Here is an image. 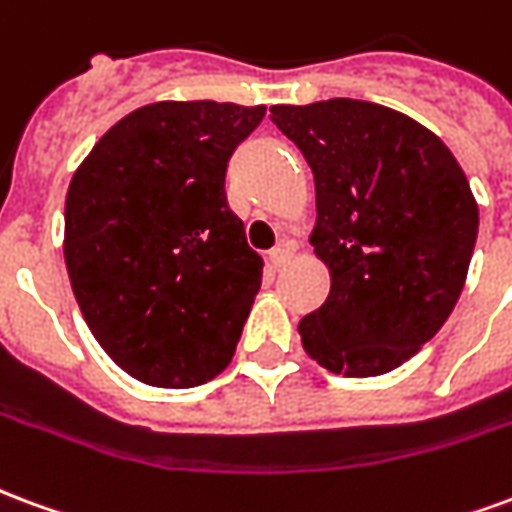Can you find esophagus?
<instances>
[{
    "label": "esophagus",
    "instance_id": "1",
    "mask_svg": "<svg viewBox=\"0 0 512 512\" xmlns=\"http://www.w3.org/2000/svg\"><path fill=\"white\" fill-rule=\"evenodd\" d=\"M294 256V248L289 245V242H281V245H275L270 251V261H272V267H283V264H289Z\"/></svg>",
    "mask_w": 512,
    "mask_h": 512
}]
</instances>
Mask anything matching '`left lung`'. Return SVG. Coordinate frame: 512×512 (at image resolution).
<instances>
[{
	"label": "left lung",
	"mask_w": 512,
	"mask_h": 512,
	"mask_svg": "<svg viewBox=\"0 0 512 512\" xmlns=\"http://www.w3.org/2000/svg\"><path fill=\"white\" fill-rule=\"evenodd\" d=\"M270 119L313 171L311 245L333 281L297 327L302 349L333 374H387L461 297L477 240L464 169L436 133L368 100L272 106Z\"/></svg>",
	"instance_id": "left-lung-1"
}]
</instances>
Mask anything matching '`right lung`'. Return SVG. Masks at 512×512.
<instances>
[{
  "label": "right lung",
  "mask_w": 512,
  "mask_h": 512,
  "mask_svg": "<svg viewBox=\"0 0 512 512\" xmlns=\"http://www.w3.org/2000/svg\"><path fill=\"white\" fill-rule=\"evenodd\" d=\"M264 111L149 103L119 119L70 179V286L95 341L138 382L199 387L234 357L264 261L223 182Z\"/></svg>",
  "instance_id": "obj_1"
}]
</instances>
